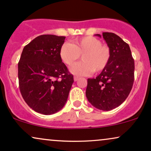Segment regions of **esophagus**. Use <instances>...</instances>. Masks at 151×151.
Listing matches in <instances>:
<instances>
[{"label":"esophagus","instance_id":"obj_1","mask_svg":"<svg viewBox=\"0 0 151 151\" xmlns=\"http://www.w3.org/2000/svg\"><path fill=\"white\" fill-rule=\"evenodd\" d=\"M78 79H79V77H76V76H75V77H74V81H77L78 80Z\"/></svg>","mask_w":151,"mask_h":151}]
</instances>
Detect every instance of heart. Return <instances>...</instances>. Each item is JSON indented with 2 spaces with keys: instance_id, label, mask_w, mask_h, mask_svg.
<instances>
[{
  "instance_id": "obj_1",
  "label": "heart",
  "mask_w": 151,
  "mask_h": 151,
  "mask_svg": "<svg viewBox=\"0 0 151 151\" xmlns=\"http://www.w3.org/2000/svg\"><path fill=\"white\" fill-rule=\"evenodd\" d=\"M60 55L62 62L67 65H72L81 55L83 61L70 67V72L76 75H88L93 72H101L111 60L110 48L102 44L100 40L91 36L75 39L73 44L63 43Z\"/></svg>"
}]
</instances>
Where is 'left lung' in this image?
Listing matches in <instances>:
<instances>
[{
	"label": "left lung",
	"instance_id": "obj_1",
	"mask_svg": "<svg viewBox=\"0 0 151 151\" xmlns=\"http://www.w3.org/2000/svg\"><path fill=\"white\" fill-rule=\"evenodd\" d=\"M95 35L101 37L99 34ZM111 50L109 65L96 78L87 79L86 96L95 108L110 111L123 103L131 92L134 81V60L131 49L117 35L102 34Z\"/></svg>",
	"mask_w": 151,
	"mask_h": 151
}]
</instances>
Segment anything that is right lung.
Segmentation results:
<instances>
[{"label":"right lung","instance_id":"add662e5","mask_svg":"<svg viewBox=\"0 0 151 151\" xmlns=\"http://www.w3.org/2000/svg\"><path fill=\"white\" fill-rule=\"evenodd\" d=\"M65 37L42 35L24 47L18 62L19 88L27 104L37 113L50 115L65 106L74 77L62 62Z\"/></svg>","mask_w":151,"mask_h":151}]
</instances>
